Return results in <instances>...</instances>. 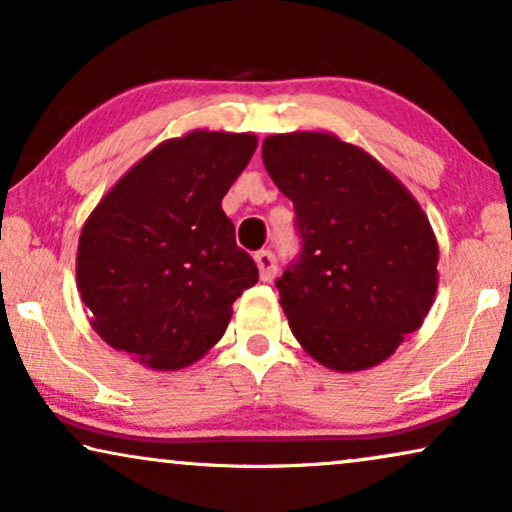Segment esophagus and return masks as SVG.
<instances>
[{
	"mask_svg": "<svg viewBox=\"0 0 512 512\" xmlns=\"http://www.w3.org/2000/svg\"><path fill=\"white\" fill-rule=\"evenodd\" d=\"M254 261L258 265V277H261V282H272L277 275V261H275V254L268 249L258 251L254 256Z\"/></svg>",
	"mask_w": 512,
	"mask_h": 512,
	"instance_id": "1",
	"label": "esophagus"
}]
</instances>
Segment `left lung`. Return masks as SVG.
<instances>
[{
	"mask_svg": "<svg viewBox=\"0 0 512 512\" xmlns=\"http://www.w3.org/2000/svg\"><path fill=\"white\" fill-rule=\"evenodd\" d=\"M263 165L296 207L303 240L277 279L291 333L338 373L387 361L436 298L429 216L387 167L333 132L265 137Z\"/></svg>",
	"mask_w": 512,
	"mask_h": 512,
	"instance_id": "1",
	"label": "left lung"
}]
</instances>
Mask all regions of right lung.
<instances>
[{
  "instance_id": "1",
  "label": "right lung",
  "mask_w": 512,
  "mask_h": 512,
  "mask_svg": "<svg viewBox=\"0 0 512 512\" xmlns=\"http://www.w3.org/2000/svg\"><path fill=\"white\" fill-rule=\"evenodd\" d=\"M251 132L191 130L137 160L83 223L76 289L90 326L153 370H179L226 333L258 282L221 200L254 156Z\"/></svg>"
}]
</instances>
